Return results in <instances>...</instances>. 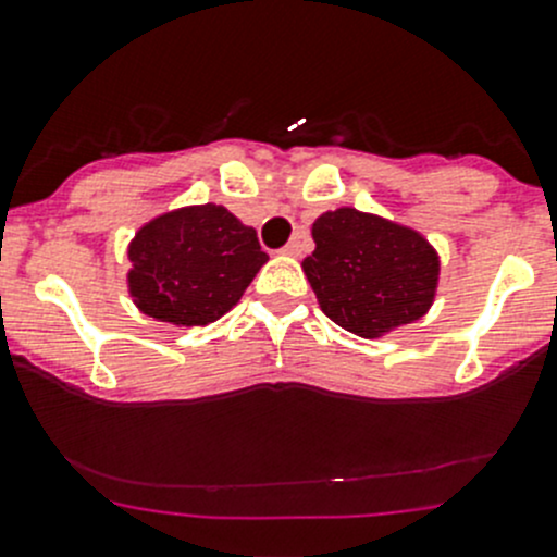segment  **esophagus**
<instances>
[{
  "label": "esophagus",
  "mask_w": 557,
  "mask_h": 557,
  "mask_svg": "<svg viewBox=\"0 0 557 557\" xmlns=\"http://www.w3.org/2000/svg\"><path fill=\"white\" fill-rule=\"evenodd\" d=\"M301 250H305V242H301V236H296V239H290L288 245L283 247V252L285 256H301Z\"/></svg>",
  "instance_id": "34e87169"
}]
</instances>
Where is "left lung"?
Wrapping results in <instances>:
<instances>
[{"instance_id":"obj_1","label":"left lung","mask_w":557,"mask_h":557,"mask_svg":"<svg viewBox=\"0 0 557 557\" xmlns=\"http://www.w3.org/2000/svg\"><path fill=\"white\" fill-rule=\"evenodd\" d=\"M315 250L301 261L323 315L377 339L424 318L438 294V250L416 228L339 207L312 223Z\"/></svg>"}]
</instances>
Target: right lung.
<instances>
[{"mask_svg": "<svg viewBox=\"0 0 557 557\" xmlns=\"http://www.w3.org/2000/svg\"><path fill=\"white\" fill-rule=\"evenodd\" d=\"M127 294L144 315L174 326L223 318L269 261L256 228L220 203L158 214L127 245Z\"/></svg>", "mask_w": 557, "mask_h": 557, "instance_id": "add662e5", "label": "right lung"}]
</instances>
